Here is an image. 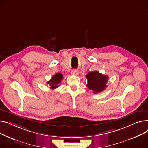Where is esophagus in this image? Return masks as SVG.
<instances>
[{
	"label": "esophagus",
	"mask_w": 148,
	"mask_h": 148,
	"mask_svg": "<svg viewBox=\"0 0 148 148\" xmlns=\"http://www.w3.org/2000/svg\"><path fill=\"white\" fill-rule=\"evenodd\" d=\"M78 73H79V72H78V71L77 70H73L71 72V74L72 75H76H76H78Z\"/></svg>",
	"instance_id": "1"
}]
</instances>
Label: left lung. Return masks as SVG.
I'll return each instance as SVG.
<instances>
[{
	"label": "left lung",
	"mask_w": 148,
	"mask_h": 148,
	"mask_svg": "<svg viewBox=\"0 0 148 148\" xmlns=\"http://www.w3.org/2000/svg\"><path fill=\"white\" fill-rule=\"evenodd\" d=\"M87 78L86 86L94 91V94L101 92L106 88L108 76L104 75L97 71L89 72L86 75Z\"/></svg>",
	"instance_id": "1"
}]
</instances>
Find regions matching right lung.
I'll list each match as a JSON object with an SVG mask.
<instances>
[{
	"instance_id": "right-lung-1",
	"label": "right lung",
	"mask_w": 148,
	"mask_h": 148,
	"mask_svg": "<svg viewBox=\"0 0 148 148\" xmlns=\"http://www.w3.org/2000/svg\"><path fill=\"white\" fill-rule=\"evenodd\" d=\"M63 75L60 73H56L55 75L53 76L51 79L47 82V84L50 86V88L54 90L58 88L60 85V83L63 79Z\"/></svg>"
}]
</instances>
